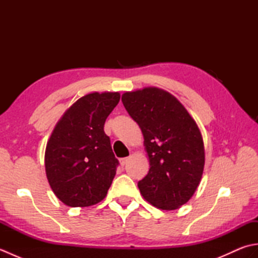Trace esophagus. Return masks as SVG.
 Returning a JSON list of instances; mask_svg holds the SVG:
<instances>
[{
	"label": "esophagus",
	"mask_w": 258,
	"mask_h": 258,
	"mask_svg": "<svg viewBox=\"0 0 258 258\" xmlns=\"http://www.w3.org/2000/svg\"><path fill=\"white\" fill-rule=\"evenodd\" d=\"M128 160H130V157H124V158H120V160H119L120 165H122V166L126 165V163H127V161H128Z\"/></svg>",
	"instance_id": "esophagus-1"
}]
</instances>
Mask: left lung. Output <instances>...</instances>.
<instances>
[{"label":"left lung","mask_w":258,"mask_h":258,"mask_svg":"<svg viewBox=\"0 0 258 258\" xmlns=\"http://www.w3.org/2000/svg\"><path fill=\"white\" fill-rule=\"evenodd\" d=\"M126 111L142 130L150 171L138 186L161 210L187 203L199 186L205 163L199 126L176 97L156 87L122 95Z\"/></svg>","instance_id":"left-lung-1"}]
</instances>
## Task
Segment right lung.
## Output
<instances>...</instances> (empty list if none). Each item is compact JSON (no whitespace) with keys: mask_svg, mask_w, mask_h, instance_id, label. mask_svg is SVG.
Returning <instances> with one entry per match:
<instances>
[{"mask_svg":"<svg viewBox=\"0 0 258 258\" xmlns=\"http://www.w3.org/2000/svg\"><path fill=\"white\" fill-rule=\"evenodd\" d=\"M119 97L117 92L81 97L54 128L45 150V172L54 194L65 205L91 206L106 196L118 161L104 124Z\"/></svg>","mask_w":258,"mask_h":258,"instance_id":"1","label":"right lung"}]
</instances>
